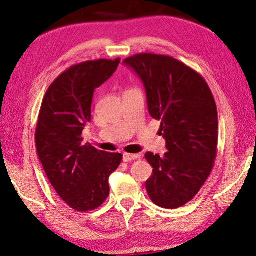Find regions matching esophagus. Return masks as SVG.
Wrapping results in <instances>:
<instances>
[{"mask_svg":"<svg viewBox=\"0 0 256 256\" xmlns=\"http://www.w3.org/2000/svg\"><path fill=\"white\" fill-rule=\"evenodd\" d=\"M140 158V154H123V160L125 162H132V160H136Z\"/></svg>","mask_w":256,"mask_h":256,"instance_id":"34e87169","label":"esophagus"}]
</instances>
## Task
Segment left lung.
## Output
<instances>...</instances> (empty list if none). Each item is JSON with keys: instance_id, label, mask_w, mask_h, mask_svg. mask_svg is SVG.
Returning a JSON list of instances; mask_svg holds the SVG:
<instances>
[{"instance_id": "1", "label": "left lung", "mask_w": 256, "mask_h": 256, "mask_svg": "<svg viewBox=\"0 0 256 256\" xmlns=\"http://www.w3.org/2000/svg\"><path fill=\"white\" fill-rule=\"evenodd\" d=\"M144 82L149 114L160 120L164 157L146 152L152 175L146 188L154 204L176 209L196 196L214 167L218 112L206 80L166 55L136 54L123 60Z\"/></svg>"}]
</instances>
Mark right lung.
I'll list each match as a JSON object with an SVG mask.
<instances>
[{
    "label": "right lung",
    "mask_w": 256,
    "mask_h": 256,
    "mask_svg": "<svg viewBox=\"0 0 256 256\" xmlns=\"http://www.w3.org/2000/svg\"><path fill=\"white\" fill-rule=\"evenodd\" d=\"M120 58L76 64L50 86L36 126L37 154L42 168L66 204L80 212L97 209L110 196L108 178L123 156L82 144L92 120L94 89L116 71Z\"/></svg>",
    "instance_id": "add662e5"
}]
</instances>
